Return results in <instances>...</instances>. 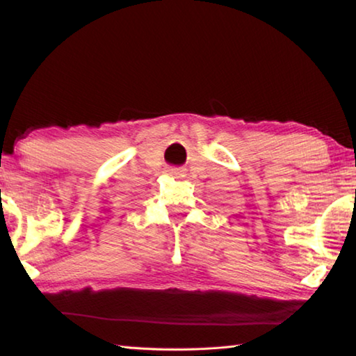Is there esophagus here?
<instances>
[{
  "instance_id": "obj_1",
  "label": "esophagus",
  "mask_w": 356,
  "mask_h": 356,
  "mask_svg": "<svg viewBox=\"0 0 356 356\" xmlns=\"http://www.w3.org/2000/svg\"><path fill=\"white\" fill-rule=\"evenodd\" d=\"M181 172H183L181 169H172V170H170L172 175H181Z\"/></svg>"
}]
</instances>
